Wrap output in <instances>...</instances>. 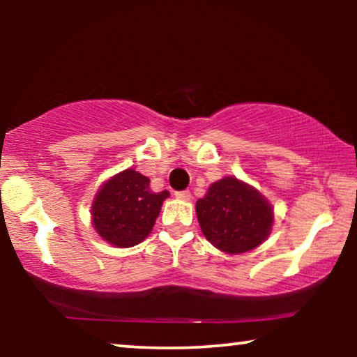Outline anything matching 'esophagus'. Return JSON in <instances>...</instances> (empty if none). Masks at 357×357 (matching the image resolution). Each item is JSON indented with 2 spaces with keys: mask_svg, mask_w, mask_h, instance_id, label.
<instances>
[{
  "mask_svg": "<svg viewBox=\"0 0 357 357\" xmlns=\"http://www.w3.org/2000/svg\"><path fill=\"white\" fill-rule=\"evenodd\" d=\"M175 198L182 199V202H190V199H192V193H190L188 190H185V192H177L175 193Z\"/></svg>",
  "mask_w": 357,
  "mask_h": 357,
  "instance_id": "1",
  "label": "esophagus"
}]
</instances>
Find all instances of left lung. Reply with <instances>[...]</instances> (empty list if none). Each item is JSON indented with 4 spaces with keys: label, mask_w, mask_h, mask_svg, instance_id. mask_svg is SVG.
<instances>
[{
    "label": "left lung",
    "mask_w": 357,
    "mask_h": 357,
    "mask_svg": "<svg viewBox=\"0 0 357 357\" xmlns=\"http://www.w3.org/2000/svg\"><path fill=\"white\" fill-rule=\"evenodd\" d=\"M195 209L204 237L229 255L261 245L275 222L271 203L255 187L232 175L209 185Z\"/></svg>",
    "instance_id": "1"
}]
</instances>
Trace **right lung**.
Listing matches in <instances>:
<instances>
[{
  "label": "right lung",
  "mask_w": 357,
  "mask_h": 357,
  "mask_svg": "<svg viewBox=\"0 0 357 357\" xmlns=\"http://www.w3.org/2000/svg\"><path fill=\"white\" fill-rule=\"evenodd\" d=\"M151 180L126 169L105 180L91 206L92 227L102 241L119 248L135 247L153 231L167 190L153 192Z\"/></svg>",
  "instance_id": "right-lung-1"
}]
</instances>
